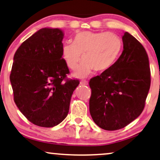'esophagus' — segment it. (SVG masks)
<instances>
[{
  "label": "esophagus",
  "mask_w": 160,
  "mask_h": 160,
  "mask_svg": "<svg viewBox=\"0 0 160 160\" xmlns=\"http://www.w3.org/2000/svg\"><path fill=\"white\" fill-rule=\"evenodd\" d=\"M80 83V85H88V81H86V80H82Z\"/></svg>",
  "instance_id": "obj_1"
}]
</instances>
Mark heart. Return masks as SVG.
I'll return each mask as SVG.
<instances>
[{
  "label": "heart",
  "instance_id": "heart-1",
  "mask_svg": "<svg viewBox=\"0 0 160 160\" xmlns=\"http://www.w3.org/2000/svg\"><path fill=\"white\" fill-rule=\"evenodd\" d=\"M122 46L120 38L114 33L85 31L78 33L74 42L63 46L62 57L73 71L78 69L82 57L84 62L75 76L83 78L93 69L100 73L109 70L118 58Z\"/></svg>",
  "mask_w": 160,
  "mask_h": 160
}]
</instances>
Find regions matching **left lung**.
<instances>
[{
    "mask_svg": "<svg viewBox=\"0 0 160 160\" xmlns=\"http://www.w3.org/2000/svg\"><path fill=\"white\" fill-rule=\"evenodd\" d=\"M123 51L109 70L92 78L90 113L106 130L123 128L143 112L151 84L148 57L136 38L125 32Z\"/></svg>",
    "mask_w": 160,
    "mask_h": 160,
    "instance_id": "8db88e82",
    "label": "left lung"
}]
</instances>
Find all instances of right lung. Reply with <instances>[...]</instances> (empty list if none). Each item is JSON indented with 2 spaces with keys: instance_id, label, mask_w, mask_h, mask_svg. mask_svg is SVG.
<instances>
[{
  "instance_id": "1",
  "label": "right lung",
  "mask_w": 160,
  "mask_h": 160,
  "mask_svg": "<svg viewBox=\"0 0 160 160\" xmlns=\"http://www.w3.org/2000/svg\"><path fill=\"white\" fill-rule=\"evenodd\" d=\"M64 32L42 28L16 51L10 75L13 100L28 120L40 127H54L66 118L73 91L79 85L67 80L62 58Z\"/></svg>"
}]
</instances>
